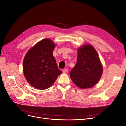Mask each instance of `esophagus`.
I'll use <instances>...</instances> for the list:
<instances>
[{
  "instance_id": "obj_1",
  "label": "esophagus",
  "mask_w": 126,
  "mask_h": 126,
  "mask_svg": "<svg viewBox=\"0 0 126 126\" xmlns=\"http://www.w3.org/2000/svg\"><path fill=\"white\" fill-rule=\"evenodd\" d=\"M62 71H63V72L64 73H67L68 72V69L67 68H64L62 70Z\"/></svg>"
}]
</instances>
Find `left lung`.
<instances>
[{"label": "left lung", "instance_id": "obj_1", "mask_svg": "<svg viewBox=\"0 0 126 126\" xmlns=\"http://www.w3.org/2000/svg\"><path fill=\"white\" fill-rule=\"evenodd\" d=\"M102 70L97 51L92 45L87 44L78 49L77 61L70 72V77L80 88H91L99 80Z\"/></svg>", "mask_w": 126, "mask_h": 126}]
</instances>
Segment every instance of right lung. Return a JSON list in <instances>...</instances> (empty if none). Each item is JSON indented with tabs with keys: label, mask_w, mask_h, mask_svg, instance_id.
Segmentation results:
<instances>
[{
	"label": "right lung",
	"mask_w": 126,
	"mask_h": 126,
	"mask_svg": "<svg viewBox=\"0 0 126 126\" xmlns=\"http://www.w3.org/2000/svg\"><path fill=\"white\" fill-rule=\"evenodd\" d=\"M54 47L51 40L44 39L30 49L24 58V76L28 83L37 89L49 88L62 73L53 56Z\"/></svg>",
	"instance_id": "right-lung-1"
}]
</instances>
